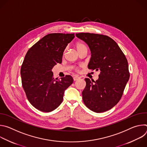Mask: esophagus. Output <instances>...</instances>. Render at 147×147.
<instances>
[{"label": "esophagus", "mask_w": 147, "mask_h": 147, "mask_svg": "<svg viewBox=\"0 0 147 147\" xmlns=\"http://www.w3.org/2000/svg\"><path fill=\"white\" fill-rule=\"evenodd\" d=\"M80 77H78V76H76V77H74V78H73V80H74V81H77V80H78V79H80Z\"/></svg>", "instance_id": "esophagus-1"}]
</instances>
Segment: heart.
I'll return each mask as SVG.
<instances>
[{"mask_svg":"<svg viewBox=\"0 0 147 147\" xmlns=\"http://www.w3.org/2000/svg\"><path fill=\"white\" fill-rule=\"evenodd\" d=\"M75 46L78 52L82 51L84 50L87 51V47L84 44L81 42H77L75 44ZM65 52H66V49L63 51V54L65 53ZM74 70L75 71H78V69L77 67H74Z\"/></svg>","mask_w":147,"mask_h":147,"instance_id":"heart-1","label":"heart"}]
</instances>
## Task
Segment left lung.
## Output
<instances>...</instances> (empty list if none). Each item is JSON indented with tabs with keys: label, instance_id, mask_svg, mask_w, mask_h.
Listing matches in <instances>:
<instances>
[{
	"label": "left lung",
	"instance_id": "left-lung-1",
	"mask_svg": "<svg viewBox=\"0 0 147 147\" xmlns=\"http://www.w3.org/2000/svg\"><path fill=\"white\" fill-rule=\"evenodd\" d=\"M76 35L91 50L88 69L100 72L95 81L85 78L83 102L93 112H106L116 105L123 94L130 77L127 60L116 42L107 35L88 32Z\"/></svg>",
	"mask_w": 147,
	"mask_h": 147
}]
</instances>
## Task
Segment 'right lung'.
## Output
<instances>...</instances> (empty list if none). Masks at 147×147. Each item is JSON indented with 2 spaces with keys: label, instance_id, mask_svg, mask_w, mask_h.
I'll return each mask as SVG.
<instances>
[{
  "label": "right lung",
  "instance_id": "1",
  "mask_svg": "<svg viewBox=\"0 0 147 147\" xmlns=\"http://www.w3.org/2000/svg\"><path fill=\"white\" fill-rule=\"evenodd\" d=\"M74 36V34H49L26 55L20 71L22 86L28 101L41 112L56 109L63 99L65 91L73 82L70 75L55 79L52 70L61 63L63 51Z\"/></svg>",
  "mask_w": 147,
  "mask_h": 147
}]
</instances>
